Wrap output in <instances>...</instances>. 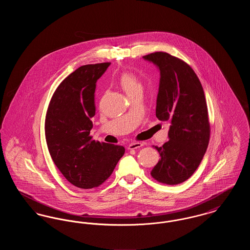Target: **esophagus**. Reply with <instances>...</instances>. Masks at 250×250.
<instances>
[{"label": "esophagus", "mask_w": 250, "mask_h": 250, "mask_svg": "<svg viewBox=\"0 0 250 250\" xmlns=\"http://www.w3.org/2000/svg\"><path fill=\"white\" fill-rule=\"evenodd\" d=\"M142 146H143V143H132L128 145V149L129 150H135V149L141 148Z\"/></svg>", "instance_id": "34e87169"}]
</instances>
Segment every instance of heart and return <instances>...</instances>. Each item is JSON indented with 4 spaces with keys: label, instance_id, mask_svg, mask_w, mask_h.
I'll use <instances>...</instances> for the list:
<instances>
[{
    "label": "heart",
    "instance_id": "heart-1",
    "mask_svg": "<svg viewBox=\"0 0 250 250\" xmlns=\"http://www.w3.org/2000/svg\"><path fill=\"white\" fill-rule=\"evenodd\" d=\"M118 83L122 89L130 97L137 93L143 92V85L142 82L135 74L131 72H123L120 75Z\"/></svg>",
    "mask_w": 250,
    "mask_h": 250
}]
</instances>
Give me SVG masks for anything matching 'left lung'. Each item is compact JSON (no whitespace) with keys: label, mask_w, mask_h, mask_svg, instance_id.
<instances>
[{"label":"left lung","mask_w":250,"mask_h":250,"mask_svg":"<svg viewBox=\"0 0 250 250\" xmlns=\"http://www.w3.org/2000/svg\"><path fill=\"white\" fill-rule=\"evenodd\" d=\"M143 58L160 70L155 115L170 123L168 142L155 146L161 158L151 175L159 183L178 185L195 172L209 144L210 123L203 88L183 60L162 51Z\"/></svg>","instance_id":"1"}]
</instances>
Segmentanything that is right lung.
Returning a JSON list of instances; mask_svg holds the SVG:
<instances>
[{"label":"right lung","mask_w":250,"mask_h":250,"mask_svg":"<svg viewBox=\"0 0 250 250\" xmlns=\"http://www.w3.org/2000/svg\"><path fill=\"white\" fill-rule=\"evenodd\" d=\"M110 62L86 64L66 77L48 105L45 135L48 152L62 174L73 186L90 189L112 173L125 148L93 140L97 80Z\"/></svg>","instance_id":"obj_1"}]
</instances>
